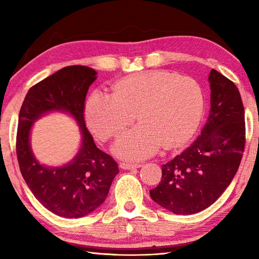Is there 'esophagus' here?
<instances>
[{
	"mask_svg": "<svg viewBox=\"0 0 259 259\" xmlns=\"http://www.w3.org/2000/svg\"><path fill=\"white\" fill-rule=\"evenodd\" d=\"M141 164L140 163H135V162H126V161H122L120 162V168L122 169H126V170H130V169H135V168H140Z\"/></svg>",
	"mask_w": 259,
	"mask_h": 259,
	"instance_id": "obj_1",
	"label": "esophagus"
}]
</instances>
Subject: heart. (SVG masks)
<instances>
[{
	"instance_id": "obj_1",
	"label": "heart",
	"mask_w": 259,
	"mask_h": 259,
	"mask_svg": "<svg viewBox=\"0 0 259 259\" xmlns=\"http://www.w3.org/2000/svg\"><path fill=\"white\" fill-rule=\"evenodd\" d=\"M203 92L190 76L149 71L118 81L111 96L95 92L88 99L84 118L99 138L108 140L136 118L141 122L115 140L112 150L124 159L153 155L161 145L175 148L188 140L200 122Z\"/></svg>"
}]
</instances>
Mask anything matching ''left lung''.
I'll return each instance as SVG.
<instances>
[{"instance_id": "left-lung-1", "label": "left lung", "mask_w": 259, "mask_h": 259, "mask_svg": "<svg viewBox=\"0 0 259 259\" xmlns=\"http://www.w3.org/2000/svg\"><path fill=\"white\" fill-rule=\"evenodd\" d=\"M210 111L200 136L180 155L162 164L153 201L178 214L208 208L237 172L245 148V111L238 88L211 69Z\"/></svg>"}]
</instances>
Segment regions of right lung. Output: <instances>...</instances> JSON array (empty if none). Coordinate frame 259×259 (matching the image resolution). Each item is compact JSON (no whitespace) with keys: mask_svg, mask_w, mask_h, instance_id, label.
<instances>
[{"mask_svg":"<svg viewBox=\"0 0 259 259\" xmlns=\"http://www.w3.org/2000/svg\"><path fill=\"white\" fill-rule=\"evenodd\" d=\"M97 72L84 65H70L33 85L20 110L16 156L21 174L32 194L48 210L64 218L84 217L101 206L119 172L112 157L96 146L87 129L83 111L89 87ZM71 115L80 126V149L61 167L38 162L30 149L32 123L50 112Z\"/></svg>","mask_w":259,"mask_h":259,"instance_id":"obj_1","label":"right lung"}]
</instances>
